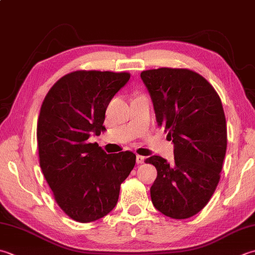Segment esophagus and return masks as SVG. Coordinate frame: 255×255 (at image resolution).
<instances>
[{
  "instance_id": "obj_1",
  "label": "esophagus",
  "mask_w": 255,
  "mask_h": 255,
  "mask_svg": "<svg viewBox=\"0 0 255 255\" xmlns=\"http://www.w3.org/2000/svg\"><path fill=\"white\" fill-rule=\"evenodd\" d=\"M136 161H137V163H138V164L143 163V161H144V157H142V156H137V157H136Z\"/></svg>"
}]
</instances>
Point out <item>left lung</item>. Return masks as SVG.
<instances>
[{"mask_svg": "<svg viewBox=\"0 0 255 255\" xmlns=\"http://www.w3.org/2000/svg\"><path fill=\"white\" fill-rule=\"evenodd\" d=\"M153 103L158 126L173 142L174 162L152 156L154 208L172 219H188L207 206L220 180L227 151L221 99L206 78L187 68L161 67L140 74Z\"/></svg>", "mask_w": 255, "mask_h": 255, "instance_id": "8db88e82", "label": "left lung"}]
</instances>
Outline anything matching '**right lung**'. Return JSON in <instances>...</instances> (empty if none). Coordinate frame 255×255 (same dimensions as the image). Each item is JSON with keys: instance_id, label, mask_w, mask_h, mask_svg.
<instances>
[{"instance_id": "add662e5", "label": "right lung", "mask_w": 255, "mask_h": 255, "mask_svg": "<svg viewBox=\"0 0 255 255\" xmlns=\"http://www.w3.org/2000/svg\"><path fill=\"white\" fill-rule=\"evenodd\" d=\"M130 78L126 72L76 71L65 75L45 96L37 122L39 166L55 201L73 220L96 221L116 206L136 163L131 151L107 154L92 132L104 131L105 113Z\"/></svg>"}]
</instances>
